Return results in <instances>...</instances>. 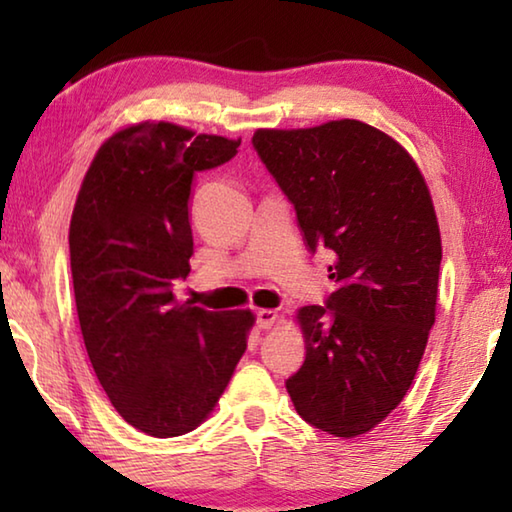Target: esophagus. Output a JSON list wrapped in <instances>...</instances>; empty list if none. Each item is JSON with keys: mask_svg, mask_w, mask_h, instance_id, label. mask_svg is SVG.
Returning <instances> with one entry per match:
<instances>
[{"mask_svg": "<svg viewBox=\"0 0 512 512\" xmlns=\"http://www.w3.org/2000/svg\"><path fill=\"white\" fill-rule=\"evenodd\" d=\"M255 318H257V327L259 329H268V327H273V323L277 320V311H273V309H257L255 311Z\"/></svg>", "mask_w": 512, "mask_h": 512, "instance_id": "obj_1", "label": "esophagus"}]
</instances>
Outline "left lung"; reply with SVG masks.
I'll return each mask as SVG.
<instances>
[{"instance_id":"left-lung-1","label":"left lung","mask_w":512,"mask_h":512,"mask_svg":"<svg viewBox=\"0 0 512 512\" xmlns=\"http://www.w3.org/2000/svg\"><path fill=\"white\" fill-rule=\"evenodd\" d=\"M253 146L307 248L334 253L336 291L298 311L307 354L287 379L291 402L311 427L361 436L402 402L436 320L443 248L427 183L393 137L357 119L262 128Z\"/></svg>"}]
</instances>
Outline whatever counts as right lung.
I'll return each instance as SVG.
<instances>
[{
    "instance_id": "add662e5",
    "label": "right lung",
    "mask_w": 512,
    "mask_h": 512,
    "mask_svg": "<svg viewBox=\"0 0 512 512\" xmlns=\"http://www.w3.org/2000/svg\"><path fill=\"white\" fill-rule=\"evenodd\" d=\"M239 144L144 121L101 146L76 198L69 262L85 350L117 413L155 438L196 429L246 352L250 311L173 298L194 255V176Z\"/></svg>"
}]
</instances>
